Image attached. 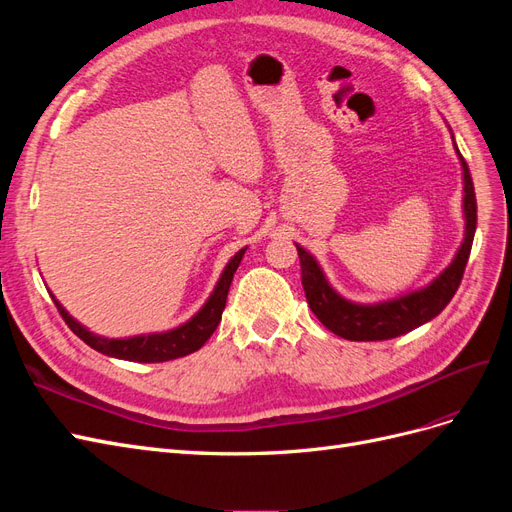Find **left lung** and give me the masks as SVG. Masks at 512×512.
I'll list each match as a JSON object with an SVG mask.
<instances>
[{
  "mask_svg": "<svg viewBox=\"0 0 512 512\" xmlns=\"http://www.w3.org/2000/svg\"><path fill=\"white\" fill-rule=\"evenodd\" d=\"M459 153V151H457ZM461 168H463V215H466V237L453 258L436 280L429 286L404 294V297L393 301H382L376 305H361L346 301L344 297L329 286L327 277L314 256L305 252L297 245L299 260H301V282L309 307L316 318L327 327L331 333L350 339V342H382L404 335L421 324L436 318L442 309L451 303L455 292L461 284L463 271H466L474 230H476V194L470 168L459 153Z\"/></svg>",
  "mask_w": 512,
  "mask_h": 512,
  "instance_id": "8db88e82",
  "label": "left lung"
}]
</instances>
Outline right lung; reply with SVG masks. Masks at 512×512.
I'll list each match as a JSON object with an SVG mask.
<instances>
[{"instance_id":"add662e5","label":"right lung","mask_w":512,"mask_h":512,"mask_svg":"<svg viewBox=\"0 0 512 512\" xmlns=\"http://www.w3.org/2000/svg\"><path fill=\"white\" fill-rule=\"evenodd\" d=\"M245 254V247L239 250L232 260L226 265L218 286L211 292L209 301L203 305L200 312L188 320L181 327L166 331V333H151V335H138V337H126V339H108L89 333L83 324L76 322L64 307L59 305V301L53 297L61 318L66 320L68 327L76 337H81L87 346L94 350L106 354V356H115V359L123 361H138V363H164V361H173L179 359V356H188L196 352L198 348H203L207 339L213 335V331L218 329V324L222 320V312L226 307V297L232 284V275H235L239 262Z\"/></svg>"}]
</instances>
